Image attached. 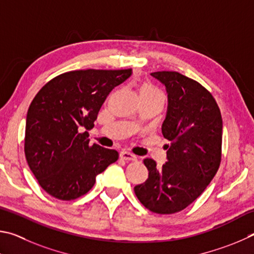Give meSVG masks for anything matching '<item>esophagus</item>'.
<instances>
[{"label":"esophagus","instance_id":"esophagus-1","mask_svg":"<svg viewBox=\"0 0 254 254\" xmlns=\"http://www.w3.org/2000/svg\"><path fill=\"white\" fill-rule=\"evenodd\" d=\"M120 157L125 159V161H136V159H137L136 155L131 154L130 152H126V150H123V152H120Z\"/></svg>","mask_w":254,"mask_h":254}]
</instances>
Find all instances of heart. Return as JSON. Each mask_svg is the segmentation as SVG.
I'll list each match as a JSON object with an SVG mask.
<instances>
[{
	"instance_id": "heart-1",
	"label": "heart",
	"mask_w": 254,
	"mask_h": 254,
	"mask_svg": "<svg viewBox=\"0 0 254 254\" xmlns=\"http://www.w3.org/2000/svg\"><path fill=\"white\" fill-rule=\"evenodd\" d=\"M140 95H147V96H152L155 98H158L164 101V95L163 92L159 90L157 87H155L153 83L150 82H146L140 88Z\"/></svg>"
}]
</instances>
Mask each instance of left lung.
Returning <instances> with one entry per match:
<instances>
[{"mask_svg":"<svg viewBox=\"0 0 254 254\" xmlns=\"http://www.w3.org/2000/svg\"><path fill=\"white\" fill-rule=\"evenodd\" d=\"M166 87L168 106L162 134L167 162L145 158L148 179L134 188L149 211L173 214L192 204L211 183L222 156V116L211 92L176 71L150 73Z\"/></svg>","mask_w":254,"mask_h":254,"instance_id":"obj_1","label":"left lung"}]
</instances>
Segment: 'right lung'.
Segmentation results:
<instances>
[{
    "label": "right lung",
    "mask_w": 254,
    "mask_h": 254,
    "mask_svg": "<svg viewBox=\"0 0 254 254\" xmlns=\"http://www.w3.org/2000/svg\"><path fill=\"white\" fill-rule=\"evenodd\" d=\"M131 69L75 70L40 89L26 115L24 153L31 172L51 196L71 201L92 189L96 176L118 159L117 150L89 145L107 96Z\"/></svg>",
    "instance_id": "right-lung-1"
}]
</instances>
